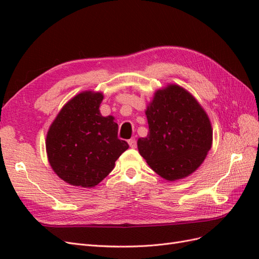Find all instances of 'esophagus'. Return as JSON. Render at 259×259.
Wrapping results in <instances>:
<instances>
[{
  "mask_svg": "<svg viewBox=\"0 0 259 259\" xmlns=\"http://www.w3.org/2000/svg\"><path fill=\"white\" fill-rule=\"evenodd\" d=\"M128 145L131 148H136L137 147V140L135 138H132L128 140Z\"/></svg>",
  "mask_w": 259,
  "mask_h": 259,
  "instance_id": "obj_1",
  "label": "esophagus"
}]
</instances>
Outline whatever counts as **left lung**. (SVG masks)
I'll return each mask as SVG.
<instances>
[{"instance_id":"8db88e82","label":"left lung","mask_w":259,"mask_h":259,"mask_svg":"<svg viewBox=\"0 0 259 259\" xmlns=\"http://www.w3.org/2000/svg\"><path fill=\"white\" fill-rule=\"evenodd\" d=\"M146 115L149 133L137 146L149 166L167 180L193 173L213 140L208 116L198 101L180 86L168 85L154 94Z\"/></svg>"}]
</instances>
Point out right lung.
<instances>
[{
	"label": "right lung",
	"mask_w": 259,
	"mask_h": 259,
	"mask_svg": "<svg viewBox=\"0 0 259 259\" xmlns=\"http://www.w3.org/2000/svg\"><path fill=\"white\" fill-rule=\"evenodd\" d=\"M103 94L83 92L68 101L46 137L49 161L62 180L92 188L113 169L128 144L117 137L114 117L100 114Z\"/></svg>",
	"instance_id": "right-lung-1"
}]
</instances>
